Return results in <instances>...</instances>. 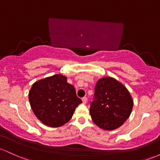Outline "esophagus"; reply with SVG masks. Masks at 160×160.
I'll return each instance as SVG.
<instances>
[{
    "label": "esophagus",
    "instance_id": "34e87169",
    "mask_svg": "<svg viewBox=\"0 0 160 160\" xmlns=\"http://www.w3.org/2000/svg\"><path fill=\"white\" fill-rule=\"evenodd\" d=\"M82 103L86 104V102H87V98H86V97H83V98H82Z\"/></svg>",
    "mask_w": 160,
    "mask_h": 160
}]
</instances>
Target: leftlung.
Segmentation results:
<instances>
[{"label": "left lung", "mask_w": 160, "mask_h": 160, "mask_svg": "<svg viewBox=\"0 0 160 160\" xmlns=\"http://www.w3.org/2000/svg\"><path fill=\"white\" fill-rule=\"evenodd\" d=\"M132 106L131 95L122 84L113 78H103L95 85L89 111L97 126L113 130L127 120Z\"/></svg>", "instance_id": "8db88e82"}]
</instances>
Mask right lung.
Instances as JSON below:
<instances>
[{
	"label": "right lung",
	"instance_id": "1",
	"mask_svg": "<svg viewBox=\"0 0 160 160\" xmlns=\"http://www.w3.org/2000/svg\"><path fill=\"white\" fill-rule=\"evenodd\" d=\"M34 114L43 123L58 127L68 122L82 102L67 78L56 74L34 82L28 94Z\"/></svg>",
	"mask_w": 160,
	"mask_h": 160
}]
</instances>
